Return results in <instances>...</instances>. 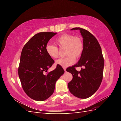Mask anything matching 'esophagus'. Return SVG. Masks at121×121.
Returning <instances> with one entry per match:
<instances>
[{"instance_id": "1", "label": "esophagus", "mask_w": 121, "mask_h": 121, "mask_svg": "<svg viewBox=\"0 0 121 121\" xmlns=\"http://www.w3.org/2000/svg\"><path fill=\"white\" fill-rule=\"evenodd\" d=\"M64 71H65V72H66V68H64Z\"/></svg>"}]
</instances>
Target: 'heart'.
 Here are the masks:
<instances>
[{
    "label": "heart",
    "instance_id": "obj_1",
    "mask_svg": "<svg viewBox=\"0 0 121 121\" xmlns=\"http://www.w3.org/2000/svg\"><path fill=\"white\" fill-rule=\"evenodd\" d=\"M56 44L61 49L65 48V55L67 56L60 58L56 61V64L63 68H67L73 65L75 62V58H79L82 55L84 44L82 39L72 35L64 34L54 40ZM45 51L48 56L52 58L58 56V48L54 45L47 44Z\"/></svg>",
    "mask_w": 121,
    "mask_h": 121
}]
</instances>
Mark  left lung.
<instances>
[{
  "mask_svg": "<svg viewBox=\"0 0 121 121\" xmlns=\"http://www.w3.org/2000/svg\"><path fill=\"white\" fill-rule=\"evenodd\" d=\"M80 30L83 38L84 49L79 61L67 69L73 75V79L68 84L70 92L82 99L88 98L96 92L103 77L104 60L101 47L96 38L85 29L74 28L71 30ZM82 66L80 72L76 67Z\"/></svg>",
  "mask_w": 121,
  "mask_h": 121,
  "instance_id": "obj_1",
  "label": "left lung"
}]
</instances>
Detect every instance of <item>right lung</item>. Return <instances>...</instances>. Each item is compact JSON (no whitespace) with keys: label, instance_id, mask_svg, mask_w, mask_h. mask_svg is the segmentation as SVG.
<instances>
[{"label":"right lung","instance_id":"add662e5","mask_svg":"<svg viewBox=\"0 0 121 121\" xmlns=\"http://www.w3.org/2000/svg\"><path fill=\"white\" fill-rule=\"evenodd\" d=\"M57 33L40 32L34 35L22 51L18 74L25 93L35 100H45L53 94L56 83L65 71L59 65L44 74L54 60L45 51L49 40Z\"/></svg>","mask_w":121,"mask_h":121}]
</instances>
